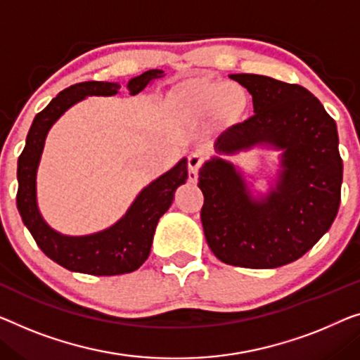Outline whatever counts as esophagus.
Segmentation results:
<instances>
[{
    "mask_svg": "<svg viewBox=\"0 0 360 360\" xmlns=\"http://www.w3.org/2000/svg\"><path fill=\"white\" fill-rule=\"evenodd\" d=\"M202 166V155L198 152H194L189 155V160H187V169H189V181L197 182L198 179V169Z\"/></svg>",
    "mask_w": 360,
    "mask_h": 360,
    "instance_id": "34e87169",
    "label": "esophagus"
}]
</instances>
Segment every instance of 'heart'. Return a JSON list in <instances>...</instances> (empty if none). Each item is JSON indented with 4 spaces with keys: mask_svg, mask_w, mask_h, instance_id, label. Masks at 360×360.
<instances>
[{
    "mask_svg": "<svg viewBox=\"0 0 360 360\" xmlns=\"http://www.w3.org/2000/svg\"><path fill=\"white\" fill-rule=\"evenodd\" d=\"M171 105L191 120L214 115L221 121H236L248 108V95L238 84L194 77L181 82L171 94Z\"/></svg>",
    "mask_w": 360,
    "mask_h": 360,
    "instance_id": "b5f03b06",
    "label": "heart"
}]
</instances>
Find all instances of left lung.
I'll list each match as a JSON object with an SVG mask.
<instances>
[{"label": "left lung", "mask_w": 360, "mask_h": 360, "mask_svg": "<svg viewBox=\"0 0 360 360\" xmlns=\"http://www.w3.org/2000/svg\"><path fill=\"white\" fill-rule=\"evenodd\" d=\"M231 79L249 90L255 115L224 131L214 150L228 157L259 146L281 150V169L268 194L255 197L233 163L207 160L198 173L203 233L223 264L276 268L312 249L335 221L342 182L336 122L297 84L257 74Z\"/></svg>", "instance_id": "1"}]
</instances>
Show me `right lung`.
Returning a JSON list of instances; mask_svg holds the SVG:
<instances>
[{
  "mask_svg": "<svg viewBox=\"0 0 360 360\" xmlns=\"http://www.w3.org/2000/svg\"><path fill=\"white\" fill-rule=\"evenodd\" d=\"M163 76L162 69H150L129 80V94H141L150 82ZM120 87L116 82L89 80L64 89L35 116L18 162V210L37 245L58 265L96 276L131 273L148 259L158 219L173 203L176 189L187 179V160L182 158L174 168L143 187L120 221L100 233L64 236L48 226L37 205V169L48 131L64 111L85 96H111Z\"/></svg>",
  "mask_w": 360,
  "mask_h": 360,
  "instance_id": "right-lung-1",
  "label": "right lung"
}]
</instances>
